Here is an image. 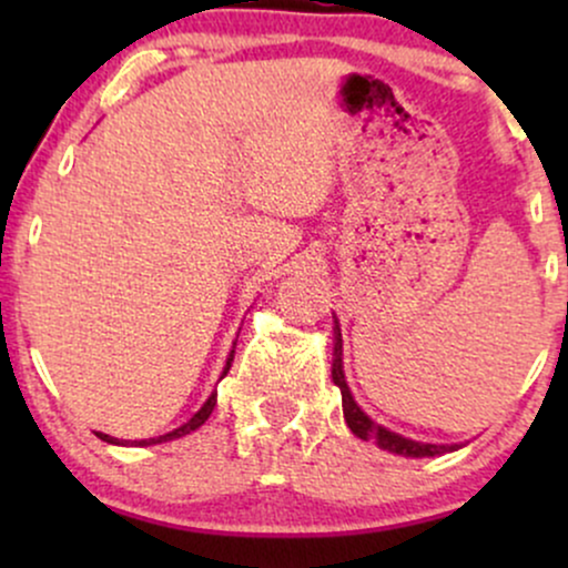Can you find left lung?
I'll return each instance as SVG.
<instances>
[{"label":"left lung","instance_id":"8db88e82","mask_svg":"<svg viewBox=\"0 0 568 568\" xmlns=\"http://www.w3.org/2000/svg\"><path fill=\"white\" fill-rule=\"evenodd\" d=\"M336 323V321H334ZM331 379L338 389H342V408H344V419H347V427L357 438L363 440H376V446L384 448L389 454H400V456H440L446 452H456L459 446H435V443H419V440H410L403 438V435L393 433V429L376 425L374 419L355 403L352 397L347 379H344V366H342V334H338V323L334 328V368H331Z\"/></svg>","mask_w":568,"mask_h":568}]
</instances>
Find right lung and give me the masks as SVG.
I'll return each instance as SVG.
<instances>
[{"mask_svg": "<svg viewBox=\"0 0 568 568\" xmlns=\"http://www.w3.org/2000/svg\"><path fill=\"white\" fill-rule=\"evenodd\" d=\"M232 361H234V349L230 352V357H226L224 374H221V376H226V371L232 368ZM213 406H216V393H211V397H207V400L202 403V408L197 410V414L192 416V419L186 422V425H181L179 429H173V433H165V435H160V438H149V440H133V446H154V443H165V440H173V438H184V435L194 433V429L205 425V422H207V416L213 414ZM98 438H101V440H106V443H116V446H122L120 440L112 438V435H106V433H98Z\"/></svg>", "mask_w": 568, "mask_h": 568, "instance_id": "right-lung-1", "label": "right lung"}]
</instances>
